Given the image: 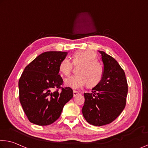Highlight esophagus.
<instances>
[{
    "label": "esophagus",
    "instance_id": "esophagus-1",
    "mask_svg": "<svg viewBox=\"0 0 148 148\" xmlns=\"http://www.w3.org/2000/svg\"><path fill=\"white\" fill-rule=\"evenodd\" d=\"M79 94V91H77L76 90H74L73 91V95H74V97H76V96L78 95Z\"/></svg>",
    "mask_w": 148,
    "mask_h": 148
}]
</instances>
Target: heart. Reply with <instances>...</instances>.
Returning a JSON list of instances; mask_svg holds the SVG:
<instances>
[{
    "mask_svg": "<svg viewBox=\"0 0 148 148\" xmlns=\"http://www.w3.org/2000/svg\"><path fill=\"white\" fill-rule=\"evenodd\" d=\"M97 55L92 51L84 50L75 53L72 57V62L64 58L60 63L59 70L64 76H69L72 71L73 64L79 66L76 70L77 75L66 78L65 86L72 89L80 88L87 84L89 88L98 85L104 75L103 66L96 59Z\"/></svg>",
    "mask_w": 148,
    "mask_h": 148,
    "instance_id": "obj_1",
    "label": "heart"
}]
</instances>
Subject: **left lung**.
<instances>
[{"instance_id":"8db88e82","label":"left lung","mask_w":148,"mask_h":148,"mask_svg":"<svg viewBox=\"0 0 148 148\" xmlns=\"http://www.w3.org/2000/svg\"><path fill=\"white\" fill-rule=\"evenodd\" d=\"M99 52L104 65L103 77L91 92L84 93L82 111L88 123L101 126L112 123L125 109L128 84L118 62L103 51Z\"/></svg>"}]
</instances>
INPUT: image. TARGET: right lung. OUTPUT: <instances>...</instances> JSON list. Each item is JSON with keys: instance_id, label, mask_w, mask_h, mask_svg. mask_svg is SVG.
Returning a JSON list of instances; mask_svg holds the SVG:
<instances>
[{"instance_id": "obj_1", "label": "right lung", "mask_w": 148, "mask_h": 148, "mask_svg": "<svg viewBox=\"0 0 148 148\" xmlns=\"http://www.w3.org/2000/svg\"><path fill=\"white\" fill-rule=\"evenodd\" d=\"M67 53L45 52L23 70L18 82L20 101L32 123L40 126L53 123L59 118L64 105L73 97L71 88L61 87L63 80L58 74L60 63Z\"/></svg>"}]
</instances>
